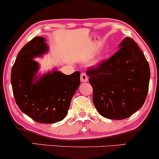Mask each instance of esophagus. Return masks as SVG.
<instances>
[{
  "label": "esophagus",
  "mask_w": 159,
  "mask_h": 159,
  "mask_svg": "<svg viewBox=\"0 0 159 159\" xmlns=\"http://www.w3.org/2000/svg\"><path fill=\"white\" fill-rule=\"evenodd\" d=\"M80 80H81L82 83H86V82H88V80H89V78H88V76L86 75V74L83 73L81 74Z\"/></svg>",
  "instance_id": "1"
}]
</instances>
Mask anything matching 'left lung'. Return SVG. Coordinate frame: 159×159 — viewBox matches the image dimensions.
Listing matches in <instances>:
<instances>
[{
  "label": "left lung",
  "mask_w": 159,
  "mask_h": 159,
  "mask_svg": "<svg viewBox=\"0 0 159 159\" xmlns=\"http://www.w3.org/2000/svg\"><path fill=\"white\" fill-rule=\"evenodd\" d=\"M118 52L86 74L93 88V102L105 118L121 120L139 110L148 93L150 70L135 41L125 38Z\"/></svg>",
  "instance_id": "8db88e82"
}]
</instances>
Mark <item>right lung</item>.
<instances>
[{"label": "right lung", "instance_id": "1", "mask_svg": "<svg viewBox=\"0 0 159 159\" xmlns=\"http://www.w3.org/2000/svg\"><path fill=\"white\" fill-rule=\"evenodd\" d=\"M48 51L46 39L35 37L21 48L11 69L14 97L20 111L37 122L53 124L67 115L70 101L80 84V72L70 75L56 68L38 76L33 59Z\"/></svg>", "mask_w": 159, "mask_h": 159}]
</instances>
